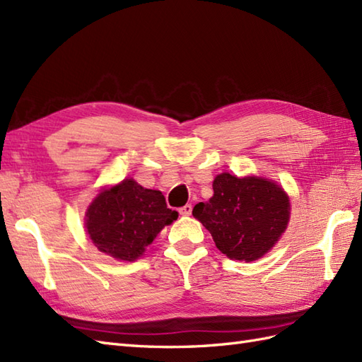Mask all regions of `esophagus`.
I'll use <instances>...</instances> for the list:
<instances>
[{"label": "esophagus", "instance_id": "obj_1", "mask_svg": "<svg viewBox=\"0 0 362 362\" xmlns=\"http://www.w3.org/2000/svg\"><path fill=\"white\" fill-rule=\"evenodd\" d=\"M179 212H180V216H189L191 212H192V205H185V206H182V208L179 209Z\"/></svg>", "mask_w": 362, "mask_h": 362}]
</instances>
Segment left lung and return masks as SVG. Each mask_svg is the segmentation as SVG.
Instances as JSON below:
<instances>
[{"mask_svg": "<svg viewBox=\"0 0 362 362\" xmlns=\"http://www.w3.org/2000/svg\"><path fill=\"white\" fill-rule=\"evenodd\" d=\"M212 189L214 196L197 203L192 216L209 230L220 251L246 263L269 251L289 221L291 203L283 188L266 179L223 173Z\"/></svg>", "mask_w": 362, "mask_h": 362, "instance_id": "obj_1", "label": "left lung"}]
</instances>
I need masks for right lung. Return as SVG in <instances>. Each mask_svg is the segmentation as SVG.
Returning <instances> with one entry per match:
<instances>
[{
  "mask_svg": "<svg viewBox=\"0 0 362 362\" xmlns=\"http://www.w3.org/2000/svg\"><path fill=\"white\" fill-rule=\"evenodd\" d=\"M160 191L146 189L133 179L102 191L87 211V233L99 251L134 262L165 225L177 220Z\"/></svg>",
  "mask_w": 362,
  "mask_h": 362,
  "instance_id": "add662e5",
  "label": "right lung"
}]
</instances>
